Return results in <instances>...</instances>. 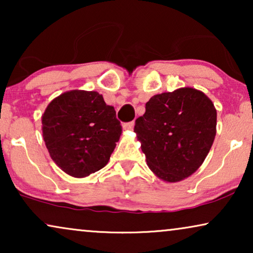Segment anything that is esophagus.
<instances>
[{"label": "esophagus", "instance_id": "esophagus-1", "mask_svg": "<svg viewBox=\"0 0 253 253\" xmlns=\"http://www.w3.org/2000/svg\"><path fill=\"white\" fill-rule=\"evenodd\" d=\"M133 126H134V122H129V123L123 124V127L126 130H133Z\"/></svg>", "mask_w": 253, "mask_h": 253}]
</instances>
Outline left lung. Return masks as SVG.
<instances>
[{"instance_id":"left-lung-1","label":"left lung","mask_w":253,"mask_h":253,"mask_svg":"<svg viewBox=\"0 0 253 253\" xmlns=\"http://www.w3.org/2000/svg\"><path fill=\"white\" fill-rule=\"evenodd\" d=\"M134 132L148 168L167 183L191 176L203 165L216 134V109L205 93L181 87L148 100Z\"/></svg>"}]
</instances>
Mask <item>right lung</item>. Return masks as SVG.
<instances>
[{
  "label": "right lung",
  "mask_w": 253,
  "mask_h": 253,
  "mask_svg": "<svg viewBox=\"0 0 253 253\" xmlns=\"http://www.w3.org/2000/svg\"><path fill=\"white\" fill-rule=\"evenodd\" d=\"M41 122L50 158L76 178L105 167L122 134L114 107L95 91L62 93L47 106Z\"/></svg>",
  "instance_id": "obj_1"
}]
</instances>
